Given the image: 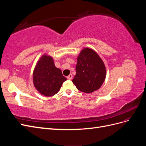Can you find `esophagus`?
Instances as JSON below:
<instances>
[{
  "mask_svg": "<svg viewBox=\"0 0 146 146\" xmlns=\"http://www.w3.org/2000/svg\"><path fill=\"white\" fill-rule=\"evenodd\" d=\"M72 74H69V76L67 77V78L68 79V80H71V79L72 78Z\"/></svg>",
  "mask_w": 146,
  "mask_h": 146,
  "instance_id": "esophagus-1",
  "label": "esophagus"
}]
</instances>
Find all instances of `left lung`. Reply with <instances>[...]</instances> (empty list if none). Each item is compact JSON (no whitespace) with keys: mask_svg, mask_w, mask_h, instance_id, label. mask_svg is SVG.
I'll list each match as a JSON object with an SVG mask.
<instances>
[{"mask_svg":"<svg viewBox=\"0 0 146 146\" xmlns=\"http://www.w3.org/2000/svg\"><path fill=\"white\" fill-rule=\"evenodd\" d=\"M76 74L72 82L77 89L85 93L98 90L104 83L107 70L103 60L95 50L84 48L77 56Z\"/></svg>","mask_w":146,"mask_h":146,"instance_id":"1","label":"left lung"}]
</instances>
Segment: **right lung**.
<instances>
[{
  "mask_svg": "<svg viewBox=\"0 0 146 146\" xmlns=\"http://www.w3.org/2000/svg\"><path fill=\"white\" fill-rule=\"evenodd\" d=\"M66 80L61 69L56 68L51 56L44 54L41 56L33 72V85L39 93L46 97L54 96Z\"/></svg>",
  "mask_w": 146,
  "mask_h": 146,
  "instance_id": "1",
  "label": "right lung"
}]
</instances>
